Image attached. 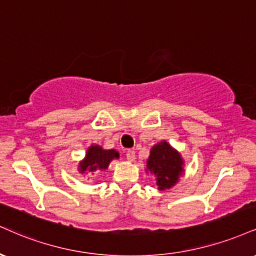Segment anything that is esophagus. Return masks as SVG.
<instances>
[{
	"mask_svg": "<svg viewBox=\"0 0 256 256\" xmlns=\"http://www.w3.org/2000/svg\"><path fill=\"white\" fill-rule=\"evenodd\" d=\"M126 158H128V161H134V158H136V152H134V150H128L126 152Z\"/></svg>",
	"mask_w": 256,
	"mask_h": 256,
	"instance_id": "obj_1",
	"label": "esophagus"
}]
</instances>
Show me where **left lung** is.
I'll list each match as a JSON object with an SVG mask.
<instances>
[{
	"mask_svg": "<svg viewBox=\"0 0 256 256\" xmlns=\"http://www.w3.org/2000/svg\"><path fill=\"white\" fill-rule=\"evenodd\" d=\"M146 172L156 176L160 190L172 188L184 174V160L166 140L155 144L146 160Z\"/></svg>",
	"mask_w": 256,
	"mask_h": 256,
	"instance_id": "left-lung-1",
	"label": "left lung"
}]
</instances>
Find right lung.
Returning <instances> with one entry per match:
<instances>
[{"label": "right lung", "instance_id": "obj_1", "mask_svg": "<svg viewBox=\"0 0 256 256\" xmlns=\"http://www.w3.org/2000/svg\"><path fill=\"white\" fill-rule=\"evenodd\" d=\"M116 158H119V152L116 150H104L100 146L94 144L88 148L84 160L80 162L78 172L84 174L87 172H95L98 169L104 170L108 168L110 161Z\"/></svg>", "mask_w": 256, "mask_h": 256}]
</instances>
